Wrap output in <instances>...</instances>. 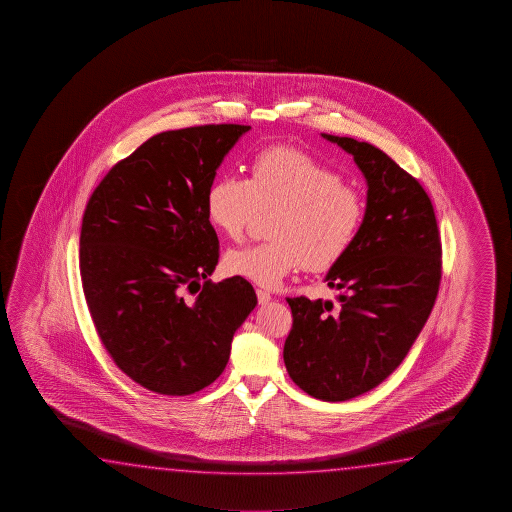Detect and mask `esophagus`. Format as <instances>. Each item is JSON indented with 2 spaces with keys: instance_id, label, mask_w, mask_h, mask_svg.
I'll return each mask as SVG.
<instances>
[{
  "instance_id": "esophagus-1",
  "label": "esophagus",
  "mask_w": 512,
  "mask_h": 512,
  "mask_svg": "<svg viewBox=\"0 0 512 512\" xmlns=\"http://www.w3.org/2000/svg\"><path fill=\"white\" fill-rule=\"evenodd\" d=\"M256 295H258V303L260 304H269L272 301V295L267 292V290H256Z\"/></svg>"
}]
</instances>
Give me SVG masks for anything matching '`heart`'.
Masks as SVG:
<instances>
[{
	"label": "heart",
	"mask_w": 512,
	"mask_h": 512,
	"mask_svg": "<svg viewBox=\"0 0 512 512\" xmlns=\"http://www.w3.org/2000/svg\"><path fill=\"white\" fill-rule=\"evenodd\" d=\"M278 206L267 242L226 254L229 274L278 286L295 270H326L344 258L364 218L360 193L319 159L294 147H267L249 161V177L224 175L209 186L206 215L240 240L256 208Z\"/></svg>",
	"instance_id": "b5f03b06"
}]
</instances>
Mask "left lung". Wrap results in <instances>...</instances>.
<instances>
[{
	"label": "left lung",
	"instance_id": "1",
	"mask_svg": "<svg viewBox=\"0 0 512 512\" xmlns=\"http://www.w3.org/2000/svg\"><path fill=\"white\" fill-rule=\"evenodd\" d=\"M346 150L367 182L364 220L355 242L324 281L338 306L286 299L294 324L286 371L322 401H346L396 371L434 308L441 281V238L423 186L380 148L322 134Z\"/></svg>",
	"mask_w": 512,
	"mask_h": 512
}]
</instances>
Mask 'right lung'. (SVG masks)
<instances>
[{
  "label": "right lung",
  "instance_id": "1",
  "mask_svg": "<svg viewBox=\"0 0 512 512\" xmlns=\"http://www.w3.org/2000/svg\"><path fill=\"white\" fill-rule=\"evenodd\" d=\"M249 129L226 123L152 136L87 202L80 231L87 308L114 364L157 394L188 396L215 382L234 333L258 304L247 279H208L218 238L206 193ZM186 291L198 297L186 300Z\"/></svg>",
  "mask_w": 512,
  "mask_h": 512
}]
</instances>
